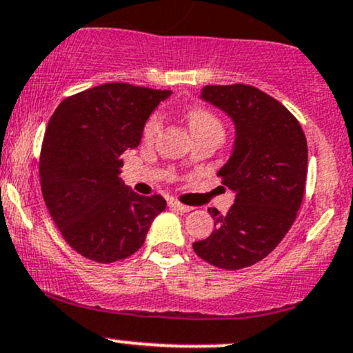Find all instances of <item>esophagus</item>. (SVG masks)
Returning <instances> with one entry per match:
<instances>
[{"mask_svg": "<svg viewBox=\"0 0 353 353\" xmlns=\"http://www.w3.org/2000/svg\"><path fill=\"white\" fill-rule=\"evenodd\" d=\"M169 208H172L174 211H179V212H189L191 211V206H184V204L177 203V201H169Z\"/></svg>", "mask_w": 353, "mask_h": 353, "instance_id": "1", "label": "esophagus"}]
</instances>
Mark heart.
<instances>
[{
    "label": "heart",
    "mask_w": 353,
    "mask_h": 353,
    "mask_svg": "<svg viewBox=\"0 0 353 353\" xmlns=\"http://www.w3.org/2000/svg\"><path fill=\"white\" fill-rule=\"evenodd\" d=\"M188 122H189V129H191L192 135H199V134H206V132L223 134V125H221L219 119L216 117L211 110H208L206 107L196 105V107L189 108ZM161 127H162L161 114H152L144 123V129H142V137H144L145 141H152V139L159 134Z\"/></svg>",
    "instance_id": "heart-1"
}]
</instances>
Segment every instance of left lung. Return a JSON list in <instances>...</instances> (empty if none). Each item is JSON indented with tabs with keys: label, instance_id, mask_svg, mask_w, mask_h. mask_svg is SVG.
I'll return each mask as SVG.
<instances>
[{
	"label": "left lung",
	"instance_id": "1",
	"mask_svg": "<svg viewBox=\"0 0 353 353\" xmlns=\"http://www.w3.org/2000/svg\"><path fill=\"white\" fill-rule=\"evenodd\" d=\"M201 99L234 123L233 150L218 172L234 204L224 216L209 209L214 230L192 248L216 268L241 270L268 256L292 228L307 181V139L288 108L250 85H208Z\"/></svg>",
	"mask_w": 353,
	"mask_h": 353
}]
</instances>
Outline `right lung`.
<instances>
[{
    "instance_id": "1",
    "label": "right lung",
    "mask_w": 353,
    "mask_h": 353,
    "mask_svg": "<svg viewBox=\"0 0 353 353\" xmlns=\"http://www.w3.org/2000/svg\"><path fill=\"white\" fill-rule=\"evenodd\" d=\"M170 90L105 83L68 97L46 127L41 192L65 241L82 256L114 263L134 254L165 209L162 196H139L119 179L122 154Z\"/></svg>"
}]
</instances>
